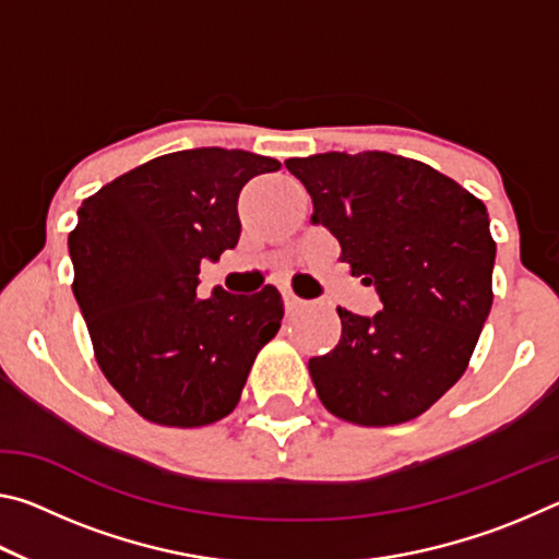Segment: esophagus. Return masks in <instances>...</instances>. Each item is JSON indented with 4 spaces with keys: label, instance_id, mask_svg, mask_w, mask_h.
<instances>
[{
    "label": "esophagus",
    "instance_id": "1",
    "mask_svg": "<svg viewBox=\"0 0 559 559\" xmlns=\"http://www.w3.org/2000/svg\"><path fill=\"white\" fill-rule=\"evenodd\" d=\"M283 306H286L288 313H293V310H298V308L306 306V300L298 298L293 290H283Z\"/></svg>",
    "mask_w": 559,
    "mask_h": 559
}]
</instances>
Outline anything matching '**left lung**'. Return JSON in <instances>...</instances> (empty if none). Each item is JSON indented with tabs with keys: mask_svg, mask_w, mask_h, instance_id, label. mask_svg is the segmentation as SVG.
I'll return each instance as SVG.
<instances>
[{
	"mask_svg": "<svg viewBox=\"0 0 559 559\" xmlns=\"http://www.w3.org/2000/svg\"><path fill=\"white\" fill-rule=\"evenodd\" d=\"M340 261L380 293L362 318L337 308L335 349L308 370L330 414L357 427L412 421L461 380L493 302L486 204L439 169L392 153L286 159Z\"/></svg>",
	"mask_w": 559,
	"mask_h": 559,
	"instance_id": "8db88e82",
	"label": "left lung"
}]
</instances>
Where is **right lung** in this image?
<instances>
[{"mask_svg": "<svg viewBox=\"0 0 559 559\" xmlns=\"http://www.w3.org/2000/svg\"><path fill=\"white\" fill-rule=\"evenodd\" d=\"M278 159L197 147L150 159L79 206L73 296L106 380L143 419L197 429L229 416L283 320L281 293L197 298L200 266L239 241L236 200Z\"/></svg>", "mask_w": 559, "mask_h": 559, "instance_id": "right-lung-1", "label": "right lung"}]
</instances>
